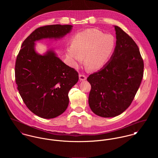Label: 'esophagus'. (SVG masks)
Here are the masks:
<instances>
[{
	"instance_id": "34e87169",
	"label": "esophagus",
	"mask_w": 158,
	"mask_h": 158,
	"mask_svg": "<svg viewBox=\"0 0 158 158\" xmlns=\"http://www.w3.org/2000/svg\"><path fill=\"white\" fill-rule=\"evenodd\" d=\"M79 78H80V81H85L86 80L87 77L86 75H83V74H80L79 75Z\"/></svg>"
}]
</instances>
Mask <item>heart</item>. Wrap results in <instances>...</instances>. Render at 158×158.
<instances>
[{
	"label": "heart",
	"instance_id": "heart-1",
	"mask_svg": "<svg viewBox=\"0 0 158 158\" xmlns=\"http://www.w3.org/2000/svg\"><path fill=\"white\" fill-rule=\"evenodd\" d=\"M115 45L114 37L104 34L96 28L84 30L77 34L71 45L66 50V56L70 66L77 69L84 62L87 68L100 69L110 60Z\"/></svg>",
	"mask_w": 158,
	"mask_h": 158
}]
</instances>
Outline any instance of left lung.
Here are the masks:
<instances>
[{
	"label": "left lung",
	"mask_w": 158,
	"mask_h": 158,
	"mask_svg": "<svg viewBox=\"0 0 158 158\" xmlns=\"http://www.w3.org/2000/svg\"><path fill=\"white\" fill-rule=\"evenodd\" d=\"M115 47L110 61L100 70L90 75L89 105L102 117H114L131 105L141 83L143 62L133 40L117 26Z\"/></svg>",
	"instance_id": "left-lung-1"
}]
</instances>
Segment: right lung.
Wrapping results in <instances>:
<instances>
[{
  "mask_svg": "<svg viewBox=\"0 0 158 158\" xmlns=\"http://www.w3.org/2000/svg\"><path fill=\"white\" fill-rule=\"evenodd\" d=\"M73 28L71 25H50L40 27L23 42L15 66L18 89L27 107L35 115L53 118L64 113L69 105L68 94L78 82V74L63 63L55 50L43 54L36 50L35 42L57 41Z\"/></svg>",
  "mask_w": 158,
  "mask_h": 158,
  "instance_id": "right-lung-1",
  "label": "right lung"
}]
</instances>
